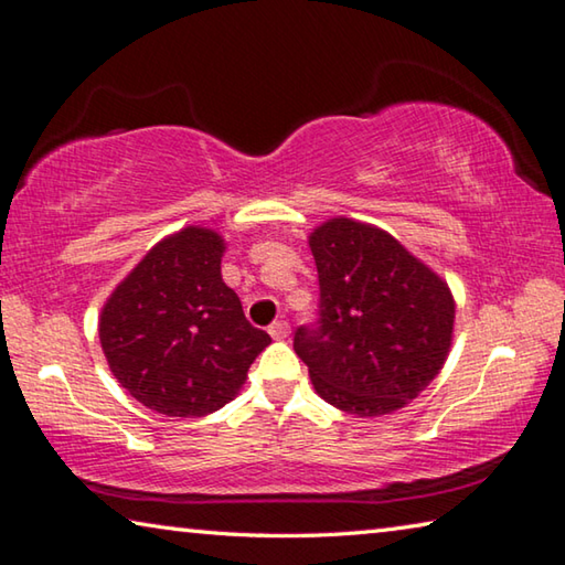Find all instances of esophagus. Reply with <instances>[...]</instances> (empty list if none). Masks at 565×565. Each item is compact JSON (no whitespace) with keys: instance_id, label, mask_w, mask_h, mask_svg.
Here are the masks:
<instances>
[{"instance_id":"34e87169","label":"esophagus","mask_w":565,"mask_h":565,"mask_svg":"<svg viewBox=\"0 0 565 565\" xmlns=\"http://www.w3.org/2000/svg\"><path fill=\"white\" fill-rule=\"evenodd\" d=\"M289 321L286 319H279V321H274L271 327H268V334H271V339H286L289 337Z\"/></svg>"}]
</instances>
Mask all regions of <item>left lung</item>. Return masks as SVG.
I'll list each match as a JSON object with an SVG mask.
<instances>
[{"instance_id":"obj_1","label":"left lung","mask_w":565,"mask_h":565,"mask_svg":"<svg viewBox=\"0 0 565 565\" xmlns=\"http://www.w3.org/2000/svg\"><path fill=\"white\" fill-rule=\"evenodd\" d=\"M309 246L319 319L294 331V352L319 397L360 417L405 407L450 352V289L399 241L366 223L331 218Z\"/></svg>"}]
</instances>
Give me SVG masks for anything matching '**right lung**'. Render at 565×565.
Here are the masks:
<instances>
[{"instance_id": "add662e5", "label": "right lung", "mask_w": 565, "mask_h": 565, "mask_svg": "<svg viewBox=\"0 0 565 565\" xmlns=\"http://www.w3.org/2000/svg\"><path fill=\"white\" fill-rule=\"evenodd\" d=\"M221 256L213 231H178L148 250L103 309L100 344L115 380L160 415L221 409L271 344L223 284Z\"/></svg>"}]
</instances>
